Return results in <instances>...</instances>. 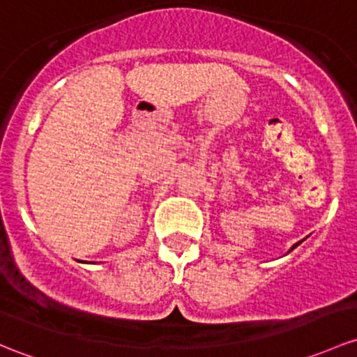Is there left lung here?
Masks as SVG:
<instances>
[{"label": "left lung", "instance_id": "left-lung-1", "mask_svg": "<svg viewBox=\"0 0 357 357\" xmlns=\"http://www.w3.org/2000/svg\"><path fill=\"white\" fill-rule=\"evenodd\" d=\"M299 243H301V241H299ZM299 243H296V245H294V246H292V248H291V250H294V248H296V246H298V245H299Z\"/></svg>", "mask_w": 357, "mask_h": 357}]
</instances>
